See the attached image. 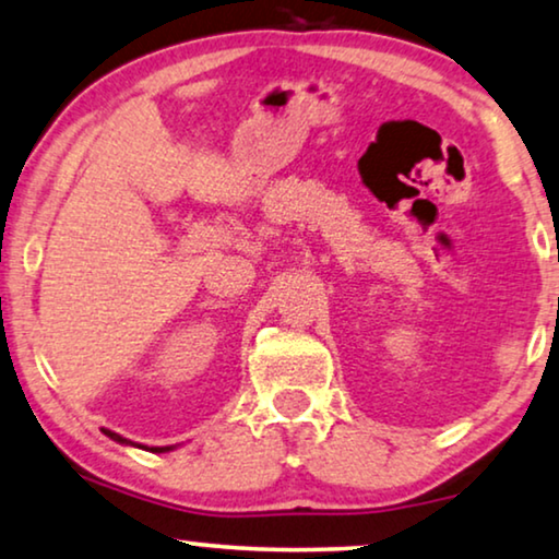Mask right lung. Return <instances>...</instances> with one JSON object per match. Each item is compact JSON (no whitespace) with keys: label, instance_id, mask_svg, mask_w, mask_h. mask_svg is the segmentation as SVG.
<instances>
[{"label":"right lung","instance_id":"add662e5","mask_svg":"<svg viewBox=\"0 0 559 559\" xmlns=\"http://www.w3.org/2000/svg\"><path fill=\"white\" fill-rule=\"evenodd\" d=\"M102 431L109 437V440H115V442H119V444H130V448H143V450H151V452H168V450H174V448H145V444H138V442L124 440L122 435H117V431H111V429H102Z\"/></svg>","mask_w":559,"mask_h":559}]
</instances>
